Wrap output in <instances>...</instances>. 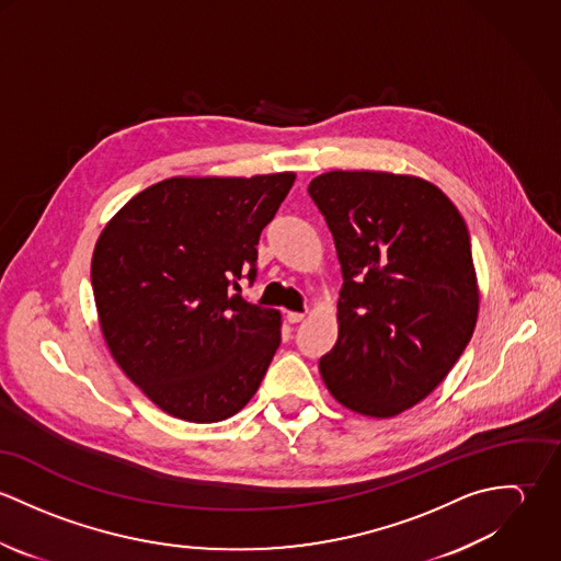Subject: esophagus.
<instances>
[{
  "instance_id": "1",
  "label": "esophagus",
  "mask_w": 561,
  "mask_h": 561,
  "mask_svg": "<svg viewBox=\"0 0 561 561\" xmlns=\"http://www.w3.org/2000/svg\"><path fill=\"white\" fill-rule=\"evenodd\" d=\"M287 320L291 323H298V321L305 320V313H296V311H287Z\"/></svg>"
}]
</instances>
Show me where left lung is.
I'll use <instances>...</instances> for the list:
<instances>
[{
    "label": "left lung",
    "instance_id": "left-lung-1",
    "mask_svg": "<svg viewBox=\"0 0 561 561\" xmlns=\"http://www.w3.org/2000/svg\"><path fill=\"white\" fill-rule=\"evenodd\" d=\"M309 194L341 263L339 336L320 358L332 398L376 419L425 400L469 345L480 294L471 236L432 183L332 170Z\"/></svg>",
    "mask_w": 561,
    "mask_h": 561
}]
</instances>
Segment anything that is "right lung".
Returning <instances> with one entry per match:
<instances>
[{"instance_id": "obj_1", "label": "right lung", "mask_w": 561, "mask_h": 561, "mask_svg": "<svg viewBox=\"0 0 561 561\" xmlns=\"http://www.w3.org/2000/svg\"><path fill=\"white\" fill-rule=\"evenodd\" d=\"M294 172L165 179L103 229L92 291L105 343L163 412L216 423L256 393L280 345V313L241 296L256 243Z\"/></svg>"}]
</instances>
